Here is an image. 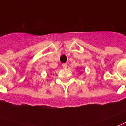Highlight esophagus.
I'll use <instances>...</instances> for the list:
<instances>
[{
    "label": "esophagus",
    "instance_id": "34e87169",
    "mask_svg": "<svg viewBox=\"0 0 126 126\" xmlns=\"http://www.w3.org/2000/svg\"><path fill=\"white\" fill-rule=\"evenodd\" d=\"M62 66H63V67L64 69H66L67 67V63H63V65H62Z\"/></svg>",
    "mask_w": 126,
    "mask_h": 126
}]
</instances>
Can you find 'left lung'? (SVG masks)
Returning <instances> with one entry per match:
<instances>
[{"label":"left lung","instance_id":"obj_1","mask_svg":"<svg viewBox=\"0 0 126 126\" xmlns=\"http://www.w3.org/2000/svg\"><path fill=\"white\" fill-rule=\"evenodd\" d=\"M80 73H82V72H80Z\"/></svg>","mask_w":126,"mask_h":126}]
</instances>
